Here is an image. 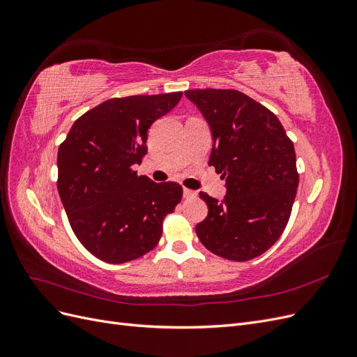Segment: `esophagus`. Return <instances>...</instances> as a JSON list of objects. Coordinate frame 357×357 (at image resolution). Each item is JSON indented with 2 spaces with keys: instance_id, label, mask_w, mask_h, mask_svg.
<instances>
[{
  "instance_id": "34e87169",
  "label": "esophagus",
  "mask_w": 357,
  "mask_h": 357,
  "mask_svg": "<svg viewBox=\"0 0 357 357\" xmlns=\"http://www.w3.org/2000/svg\"><path fill=\"white\" fill-rule=\"evenodd\" d=\"M183 197H185L186 199L189 198H197V192H193L190 189H183Z\"/></svg>"
}]
</instances>
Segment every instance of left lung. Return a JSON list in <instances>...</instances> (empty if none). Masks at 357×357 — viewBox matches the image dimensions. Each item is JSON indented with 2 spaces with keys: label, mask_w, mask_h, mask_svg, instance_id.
I'll return each mask as SVG.
<instances>
[{
  "label": "left lung",
  "mask_w": 357,
  "mask_h": 357,
  "mask_svg": "<svg viewBox=\"0 0 357 357\" xmlns=\"http://www.w3.org/2000/svg\"><path fill=\"white\" fill-rule=\"evenodd\" d=\"M207 122L213 149L208 165L225 178L223 199L199 192L208 214L197 225L199 241L229 261H250L283 234L299 176L283 125L266 107L232 89L186 91Z\"/></svg>",
  "instance_id": "1"
}]
</instances>
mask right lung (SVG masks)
<instances>
[{"label":"right lung","mask_w":357,"mask_h":357,"mask_svg":"<svg viewBox=\"0 0 357 357\" xmlns=\"http://www.w3.org/2000/svg\"><path fill=\"white\" fill-rule=\"evenodd\" d=\"M181 92L104 101L75 121L58 150V192L71 228L104 262L123 264L159 243L162 222L181 201L174 181L155 183L135 165L147 153V131Z\"/></svg>","instance_id":"add662e5"}]
</instances>
